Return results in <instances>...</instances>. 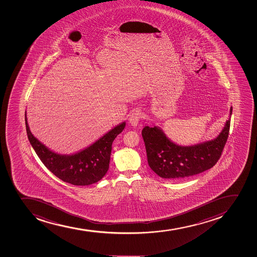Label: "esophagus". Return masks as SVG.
<instances>
[{
    "mask_svg": "<svg viewBox=\"0 0 257 257\" xmlns=\"http://www.w3.org/2000/svg\"><path fill=\"white\" fill-rule=\"evenodd\" d=\"M142 118V114L139 110H136L134 112L132 113V115H130L129 122L132 126H137L139 123L140 120Z\"/></svg>",
    "mask_w": 257,
    "mask_h": 257,
    "instance_id": "esophagus-1",
    "label": "esophagus"
}]
</instances>
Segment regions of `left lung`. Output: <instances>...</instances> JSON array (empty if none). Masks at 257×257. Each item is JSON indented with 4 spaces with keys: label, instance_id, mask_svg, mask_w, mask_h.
Returning a JSON list of instances; mask_svg holds the SVG:
<instances>
[{
    "label": "left lung",
    "instance_id": "obj_1",
    "mask_svg": "<svg viewBox=\"0 0 257 257\" xmlns=\"http://www.w3.org/2000/svg\"><path fill=\"white\" fill-rule=\"evenodd\" d=\"M231 113L232 107L230 118ZM230 118L215 139L191 147L175 144L157 126H145L142 135L150 167L162 178L168 180H181L211 168L220 159L227 142Z\"/></svg>",
    "mask_w": 257,
    "mask_h": 257
}]
</instances>
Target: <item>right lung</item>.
<instances>
[{"instance_id": "right-lung-1", "label": "right lung", "mask_w": 257, "mask_h": 257, "mask_svg": "<svg viewBox=\"0 0 257 257\" xmlns=\"http://www.w3.org/2000/svg\"><path fill=\"white\" fill-rule=\"evenodd\" d=\"M26 128L30 143L42 163L61 181L74 186H88L104 177L110 163L112 142L125 128L121 123L81 152L71 155L56 154L33 137L25 114Z\"/></svg>"}]
</instances>
